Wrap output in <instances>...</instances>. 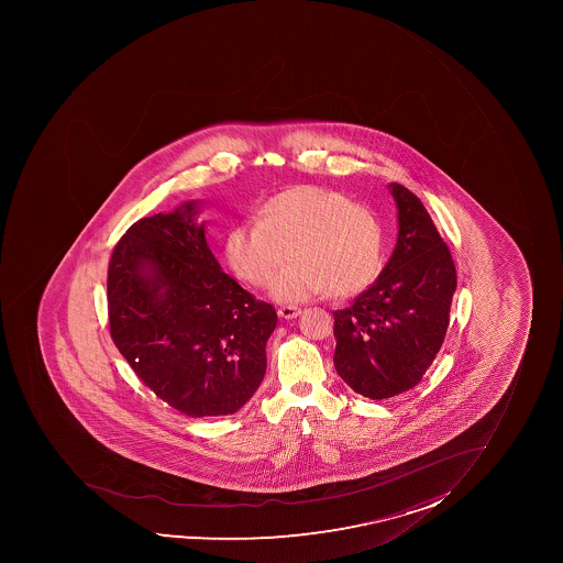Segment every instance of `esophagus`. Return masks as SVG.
<instances>
[{
    "instance_id": "1",
    "label": "esophagus",
    "mask_w": 563,
    "mask_h": 563,
    "mask_svg": "<svg viewBox=\"0 0 563 563\" xmlns=\"http://www.w3.org/2000/svg\"><path fill=\"white\" fill-rule=\"evenodd\" d=\"M278 318L283 319H294L301 313V308L297 307H280L277 310Z\"/></svg>"
}]
</instances>
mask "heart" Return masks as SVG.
<instances>
[{
  "instance_id": "b5f03b06",
  "label": "heart",
  "mask_w": 563,
  "mask_h": 563,
  "mask_svg": "<svg viewBox=\"0 0 563 563\" xmlns=\"http://www.w3.org/2000/svg\"><path fill=\"white\" fill-rule=\"evenodd\" d=\"M277 301L297 302L330 290L352 297L373 285L384 262V228L367 207L338 190L294 185L269 196L258 220L234 225L223 255L236 277L267 286Z\"/></svg>"
}]
</instances>
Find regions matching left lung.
Segmentation results:
<instances>
[{
    "instance_id": "left-lung-1",
    "label": "left lung",
    "mask_w": 563,
    "mask_h": 563,
    "mask_svg": "<svg viewBox=\"0 0 563 563\" xmlns=\"http://www.w3.org/2000/svg\"><path fill=\"white\" fill-rule=\"evenodd\" d=\"M398 242L384 272L351 307L334 312V367L371 400L420 384L444 343L456 272L428 209L404 185L390 184Z\"/></svg>"
}]
</instances>
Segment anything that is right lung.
Wrapping results in <instances>:
<instances>
[{
	"instance_id": "add662e5",
	"label": "right lung",
	"mask_w": 563,
	"mask_h": 563,
	"mask_svg": "<svg viewBox=\"0 0 563 563\" xmlns=\"http://www.w3.org/2000/svg\"><path fill=\"white\" fill-rule=\"evenodd\" d=\"M198 206L130 225L108 264L110 335L137 378L187 417L239 411L266 374L277 312L222 272Z\"/></svg>"
}]
</instances>
